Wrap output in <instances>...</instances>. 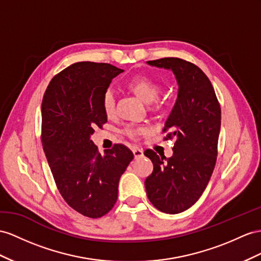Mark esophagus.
<instances>
[{
  "label": "esophagus",
  "mask_w": 261,
  "mask_h": 261,
  "mask_svg": "<svg viewBox=\"0 0 261 261\" xmlns=\"http://www.w3.org/2000/svg\"><path fill=\"white\" fill-rule=\"evenodd\" d=\"M133 154H135V159H139V158H142L143 156V151L139 148H133L132 149Z\"/></svg>",
  "instance_id": "esophagus-1"
}]
</instances>
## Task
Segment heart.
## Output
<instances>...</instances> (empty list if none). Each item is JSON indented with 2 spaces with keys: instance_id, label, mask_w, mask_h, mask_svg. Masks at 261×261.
I'll return each instance as SVG.
<instances>
[{
  "instance_id": "heart-1",
  "label": "heart",
  "mask_w": 261,
  "mask_h": 261,
  "mask_svg": "<svg viewBox=\"0 0 261 261\" xmlns=\"http://www.w3.org/2000/svg\"><path fill=\"white\" fill-rule=\"evenodd\" d=\"M129 88L136 93V95L144 101L145 103L154 102L159 97L160 87L152 79L146 76H136L129 82ZM116 106V93L112 88H108L102 96V108L106 115H112L115 111ZM148 131L144 126L128 125L124 129V133L130 138H137L142 136Z\"/></svg>"
}]
</instances>
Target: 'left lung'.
<instances>
[{
    "label": "left lung",
    "instance_id": "obj_1",
    "mask_svg": "<svg viewBox=\"0 0 261 261\" xmlns=\"http://www.w3.org/2000/svg\"><path fill=\"white\" fill-rule=\"evenodd\" d=\"M146 64L172 71L178 87L163 129L165 139H175L173 155L144 152L154 166L144 182L146 195L159 211L178 214L197 202L215 168L220 107L210 79L194 64L174 57Z\"/></svg>",
    "mask_w": 261,
    "mask_h": 261
}]
</instances>
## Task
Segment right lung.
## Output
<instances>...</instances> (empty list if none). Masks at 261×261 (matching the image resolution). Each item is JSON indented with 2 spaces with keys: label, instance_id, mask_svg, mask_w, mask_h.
Listing matches in <instances>:
<instances>
[{
  "label": "right lung",
  "instance_id": "1",
  "mask_svg": "<svg viewBox=\"0 0 261 261\" xmlns=\"http://www.w3.org/2000/svg\"><path fill=\"white\" fill-rule=\"evenodd\" d=\"M123 70L103 64H72L51 79L42 102V142L55 183L71 208L90 218L117 202L119 179L133 159L122 144L100 154L91 136L107 122L102 96Z\"/></svg>",
  "mask_w": 261,
  "mask_h": 261
}]
</instances>
